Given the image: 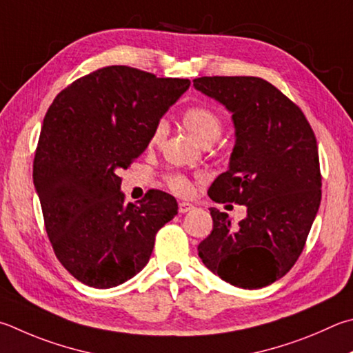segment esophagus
<instances>
[{
	"label": "esophagus",
	"instance_id": "34e87169",
	"mask_svg": "<svg viewBox=\"0 0 353 353\" xmlns=\"http://www.w3.org/2000/svg\"><path fill=\"white\" fill-rule=\"evenodd\" d=\"M194 207L188 202H179V213L183 214V213H188L190 210H193Z\"/></svg>",
	"mask_w": 353,
	"mask_h": 353
}]
</instances>
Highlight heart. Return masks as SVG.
I'll return each instance as SVG.
<instances>
[{"instance_id":"1","label":"heart","mask_w":353,"mask_h":353,"mask_svg":"<svg viewBox=\"0 0 353 353\" xmlns=\"http://www.w3.org/2000/svg\"><path fill=\"white\" fill-rule=\"evenodd\" d=\"M182 123L187 128L188 132L193 134L197 142L208 146L214 143L221 137L223 131V117L213 108L208 106H191L182 114ZM168 132V125L165 120H159L152 128V132L148 140L150 148H156L163 142ZM201 181V179H199ZM165 182L172 193L177 196H190L194 190V182L181 172H170L166 174Z\"/></svg>"}]
</instances>
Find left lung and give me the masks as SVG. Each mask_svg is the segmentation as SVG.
Listing matches in <instances>:
<instances>
[{"instance_id":"left-lung-1","label":"left lung","mask_w":353,"mask_h":353,"mask_svg":"<svg viewBox=\"0 0 353 353\" xmlns=\"http://www.w3.org/2000/svg\"><path fill=\"white\" fill-rule=\"evenodd\" d=\"M193 85L225 105L236 128L230 168L208 196L247 205L238 225L210 208L213 230L199 243V258L232 285H270L303 253L321 203L315 132L301 108L259 77H201Z\"/></svg>"}]
</instances>
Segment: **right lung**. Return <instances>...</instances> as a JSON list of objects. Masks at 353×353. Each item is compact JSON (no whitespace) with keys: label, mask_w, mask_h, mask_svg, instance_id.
<instances>
[{"label":"right lung","mask_w":353,"mask_h":353,"mask_svg":"<svg viewBox=\"0 0 353 353\" xmlns=\"http://www.w3.org/2000/svg\"><path fill=\"white\" fill-rule=\"evenodd\" d=\"M130 66H106L70 83L44 115L34 185L61 265L80 283L111 288L142 270L176 199L150 190L125 203L120 170L148 146L152 128L190 88Z\"/></svg>","instance_id":"right-lung-1"}]
</instances>
